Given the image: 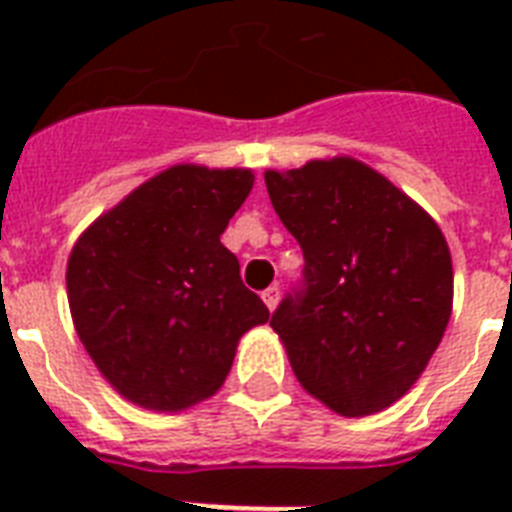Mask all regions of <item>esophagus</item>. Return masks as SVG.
<instances>
[{
  "label": "esophagus",
  "instance_id": "34e87169",
  "mask_svg": "<svg viewBox=\"0 0 512 512\" xmlns=\"http://www.w3.org/2000/svg\"><path fill=\"white\" fill-rule=\"evenodd\" d=\"M279 295H281L279 284H271V287L265 289V292H263V303L268 305V311H273V308L279 305Z\"/></svg>",
  "mask_w": 512,
  "mask_h": 512
}]
</instances>
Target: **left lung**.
<instances>
[{"label":"left lung","instance_id":"1","mask_svg":"<svg viewBox=\"0 0 512 512\" xmlns=\"http://www.w3.org/2000/svg\"><path fill=\"white\" fill-rule=\"evenodd\" d=\"M303 279L271 327L311 396L364 417L412 388L452 316V255L406 193L356 159L265 172Z\"/></svg>","mask_w":512,"mask_h":512}]
</instances>
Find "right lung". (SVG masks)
<instances>
[{
    "mask_svg": "<svg viewBox=\"0 0 512 512\" xmlns=\"http://www.w3.org/2000/svg\"><path fill=\"white\" fill-rule=\"evenodd\" d=\"M252 191L249 170L180 164L98 217L68 257V305L103 377L146 409L215 393L268 308L220 233Z\"/></svg>",
    "mask_w": 512,
    "mask_h": 512,
    "instance_id": "right-lung-1",
    "label": "right lung"
}]
</instances>
